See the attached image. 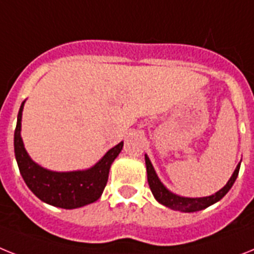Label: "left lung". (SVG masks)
I'll return each instance as SVG.
<instances>
[{
	"label": "left lung",
	"mask_w": 254,
	"mask_h": 254,
	"mask_svg": "<svg viewBox=\"0 0 254 254\" xmlns=\"http://www.w3.org/2000/svg\"><path fill=\"white\" fill-rule=\"evenodd\" d=\"M146 160V167H147V180H148V185H150V189L152 191L155 199L159 201L160 204L168 206L170 209L174 210H181V212H197V210L205 209L212 204L217 203L219 200L222 199L226 193L229 192L230 189L232 187L235 180L238 178V174H239L240 169V163L238 164L235 172L232 173L231 178L229 180V182L226 183V186L217 191L214 195L206 196V197H183V196H178L176 193L170 192L167 187L164 186L161 181L159 180L156 172L153 169L152 164H151L148 156H144Z\"/></svg>",
	"instance_id": "1"
}]
</instances>
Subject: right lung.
Returning a JSON list of instances; mask_svg holds the SVG:
<instances>
[{"instance_id": "1", "label": "right lung", "mask_w": 254, "mask_h": 254, "mask_svg": "<svg viewBox=\"0 0 254 254\" xmlns=\"http://www.w3.org/2000/svg\"><path fill=\"white\" fill-rule=\"evenodd\" d=\"M24 102L20 106L14 134L15 159L25 185L38 199L50 205L74 209L97 201L107 185L111 164L119 156L124 142L111 148L94 167L76 172H51L36 164L29 157L20 137L22 112Z\"/></svg>"}]
</instances>
